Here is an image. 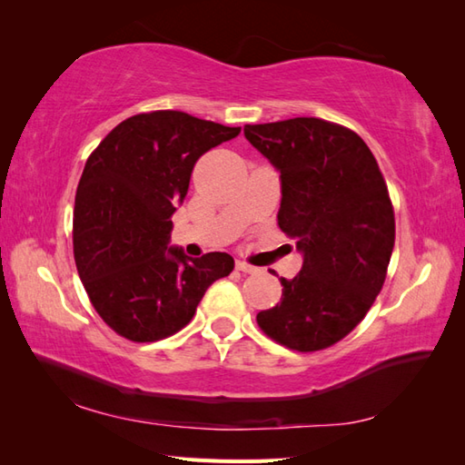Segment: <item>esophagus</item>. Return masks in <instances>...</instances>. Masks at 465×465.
Masks as SVG:
<instances>
[{
  "mask_svg": "<svg viewBox=\"0 0 465 465\" xmlns=\"http://www.w3.org/2000/svg\"><path fill=\"white\" fill-rule=\"evenodd\" d=\"M235 268H238L243 273H255V272H258V268H255V265H250V263H245L242 260L235 262Z\"/></svg>",
  "mask_w": 465,
  "mask_h": 465,
  "instance_id": "34e87169",
  "label": "esophagus"
}]
</instances>
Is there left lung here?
Segmentation results:
<instances>
[{
    "label": "left lung",
    "mask_w": 465,
    "mask_h": 465,
    "mask_svg": "<svg viewBox=\"0 0 465 465\" xmlns=\"http://www.w3.org/2000/svg\"><path fill=\"white\" fill-rule=\"evenodd\" d=\"M245 140L280 172L278 223L302 253L280 278L282 300L260 328L290 350L330 348L358 325L385 280L396 240L388 185L358 134L318 117L245 125Z\"/></svg>",
    "instance_id": "obj_1"
}]
</instances>
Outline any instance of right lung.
Wrapping results in <instances>:
<instances>
[{"label": "right lung", "mask_w": 465, "mask_h": 465, "mask_svg": "<svg viewBox=\"0 0 465 465\" xmlns=\"http://www.w3.org/2000/svg\"><path fill=\"white\" fill-rule=\"evenodd\" d=\"M227 127L183 112H152L115 125L85 162L74 207L77 273L102 320L132 341H157L193 318L233 258H190L172 242V215L195 162L233 140Z\"/></svg>", "instance_id": "obj_1"}]
</instances>
